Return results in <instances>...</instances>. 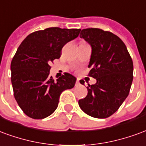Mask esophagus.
<instances>
[{
    "label": "esophagus",
    "mask_w": 146,
    "mask_h": 146,
    "mask_svg": "<svg viewBox=\"0 0 146 146\" xmlns=\"http://www.w3.org/2000/svg\"><path fill=\"white\" fill-rule=\"evenodd\" d=\"M76 86H78V85H80V82H79V79L77 78V80H76Z\"/></svg>",
    "instance_id": "obj_1"
}]
</instances>
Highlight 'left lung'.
<instances>
[{
	"label": "left lung",
	"mask_w": 146,
	"mask_h": 146,
	"mask_svg": "<svg viewBox=\"0 0 146 146\" xmlns=\"http://www.w3.org/2000/svg\"><path fill=\"white\" fill-rule=\"evenodd\" d=\"M92 46L89 77L96 83L89 85L86 97L78 100L86 114L107 118L113 114L129 94L133 81V61L124 42L111 32L89 28L81 31ZM83 80L80 83L84 84Z\"/></svg>",
	"instance_id": "8db88e82"
}]
</instances>
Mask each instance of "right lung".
<instances>
[{
	"label": "right lung",
	"instance_id": "1",
	"mask_svg": "<svg viewBox=\"0 0 146 146\" xmlns=\"http://www.w3.org/2000/svg\"><path fill=\"white\" fill-rule=\"evenodd\" d=\"M80 31L59 27L36 31L19 46L11 63V79L15 99L29 117L42 119L52 114L61 92L74 86L76 78L69 73L54 80L50 76V64L60 58L63 46Z\"/></svg>",
	"mask_w": 146,
	"mask_h": 146
}]
</instances>
